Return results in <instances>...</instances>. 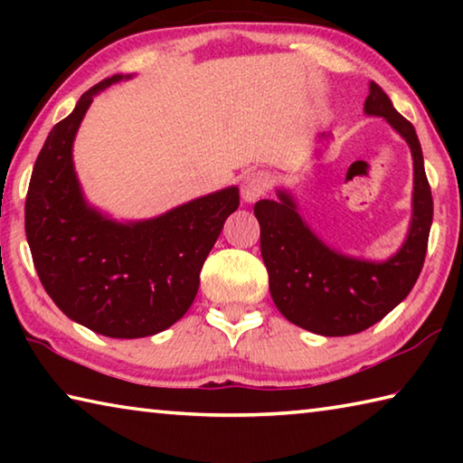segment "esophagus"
<instances>
[{"instance_id": "1", "label": "esophagus", "mask_w": 463, "mask_h": 463, "mask_svg": "<svg viewBox=\"0 0 463 463\" xmlns=\"http://www.w3.org/2000/svg\"><path fill=\"white\" fill-rule=\"evenodd\" d=\"M269 187H271V175L268 174V171H261V169L250 171V174H247L241 184V198L247 203L257 202L269 192Z\"/></svg>"}]
</instances>
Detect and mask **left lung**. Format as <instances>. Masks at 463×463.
<instances>
[{"label":"left lung","instance_id":"8db88e82","mask_svg":"<svg viewBox=\"0 0 463 463\" xmlns=\"http://www.w3.org/2000/svg\"><path fill=\"white\" fill-rule=\"evenodd\" d=\"M365 114L382 116L409 143L414 161L412 222L402 249L383 263L351 260L328 249L296 213L292 195L260 200L261 257L269 273V292L289 323L325 336L362 333L401 304L422 269L427 255L433 198L412 124L396 112L378 83H370Z\"/></svg>","mask_w":463,"mask_h":463}]
</instances>
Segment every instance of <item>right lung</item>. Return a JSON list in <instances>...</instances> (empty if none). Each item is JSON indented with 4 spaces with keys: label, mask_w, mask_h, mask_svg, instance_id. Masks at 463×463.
Segmentation results:
<instances>
[{
    "label": "right lung",
    "mask_w": 463,
    "mask_h": 463,
    "mask_svg": "<svg viewBox=\"0 0 463 463\" xmlns=\"http://www.w3.org/2000/svg\"><path fill=\"white\" fill-rule=\"evenodd\" d=\"M120 80L93 85L46 137L26 194V239L46 294L69 318L138 339L165 331L192 307L202 265L239 208V187L132 224L90 208L73 171V138L93 96Z\"/></svg>",
    "instance_id": "1"
}]
</instances>
